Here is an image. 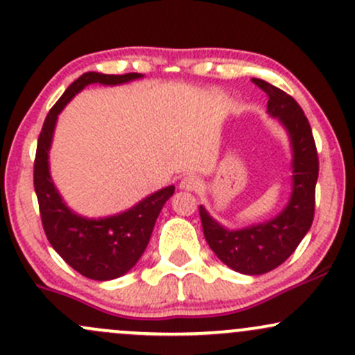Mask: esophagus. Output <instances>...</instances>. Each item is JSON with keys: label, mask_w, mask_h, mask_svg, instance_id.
<instances>
[{"label": "esophagus", "mask_w": 355, "mask_h": 355, "mask_svg": "<svg viewBox=\"0 0 355 355\" xmlns=\"http://www.w3.org/2000/svg\"><path fill=\"white\" fill-rule=\"evenodd\" d=\"M200 187V178L196 177V175H185L184 178L180 180V189L184 190H197Z\"/></svg>", "instance_id": "1"}]
</instances>
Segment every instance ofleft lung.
Masks as SVG:
<instances>
[{
	"label": "left lung",
	"mask_w": 355,
	"mask_h": 355,
	"mask_svg": "<svg viewBox=\"0 0 355 355\" xmlns=\"http://www.w3.org/2000/svg\"><path fill=\"white\" fill-rule=\"evenodd\" d=\"M252 83L268 94V114L286 130L291 145V196L286 207L270 220L243 229H225L198 207L207 244L222 263L243 275H264L293 254L315 212V185L318 178V155L305 112L297 101L266 80Z\"/></svg>",
	"instance_id": "obj_1"
}]
</instances>
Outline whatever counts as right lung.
Instances as JSON below:
<instances>
[{"label": "right lung", "mask_w": 355, "mask_h": 355, "mask_svg": "<svg viewBox=\"0 0 355 355\" xmlns=\"http://www.w3.org/2000/svg\"><path fill=\"white\" fill-rule=\"evenodd\" d=\"M141 73L107 76L85 72L65 89L55 106L46 114L35 157L33 185L40 207L46 239L70 268L96 282H109L126 275L138 263L150 243L155 222L163 205L173 196L175 187H165L139 200L124 212L89 219L73 212L58 193L50 177L49 153L58 114L73 96L91 84L119 85L141 79Z\"/></svg>", "instance_id": "right-lung-1"}]
</instances>
